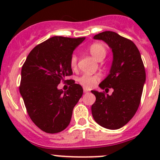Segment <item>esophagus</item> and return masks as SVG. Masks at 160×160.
Segmentation results:
<instances>
[{"label": "esophagus", "mask_w": 160, "mask_h": 160, "mask_svg": "<svg viewBox=\"0 0 160 160\" xmlns=\"http://www.w3.org/2000/svg\"><path fill=\"white\" fill-rule=\"evenodd\" d=\"M83 92H84V93H88V92H89V90L88 89H83Z\"/></svg>", "instance_id": "34e87169"}]
</instances>
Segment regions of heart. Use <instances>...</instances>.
Returning a JSON list of instances; mask_svg holds the SVG:
<instances>
[{
	"mask_svg": "<svg viewBox=\"0 0 160 160\" xmlns=\"http://www.w3.org/2000/svg\"><path fill=\"white\" fill-rule=\"evenodd\" d=\"M89 52L90 54L98 61H101L105 57L106 53H107V50H106L105 46L101 43H93L90 45L89 47ZM77 56L75 54L72 55L70 58V66L71 67L74 68L77 67ZM100 77L97 75H88V74H84V75L81 76L80 78L78 79V82L80 84L84 87L85 88H93L98 81L99 80Z\"/></svg>",
	"mask_w": 160,
	"mask_h": 160,
	"instance_id": "obj_1",
	"label": "heart"
}]
</instances>
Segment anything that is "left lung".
Here are the masks:
<instances>
[{
	"mask_svg": "<svg viewBox=\"0 0 160 160\" xmlns=\"http://www.w3.org/2000/svg\"><path fill=\"white\" fill-rule=\"evenodd\" d=\"M107 43L113 53L109 74L99 87L112 88V94L91 90L96 97L92 105L95 122L108 129L115 130L126 125L139 106L146 71L141 55L133 42L118 33L106 31L93 36Z\"/></svg>",
	"mask_w": 160,
	"mask_h": 160,
	"instance_id": "left-lung-1",
	"label": "left lung"
}]
</instances>
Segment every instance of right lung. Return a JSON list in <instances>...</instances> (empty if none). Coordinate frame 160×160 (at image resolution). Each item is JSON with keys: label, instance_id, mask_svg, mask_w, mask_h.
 <instances>
[{"label": "right lung", "instance_id": "1", "mask_svg": "<svg viewBox=\"0 0 160 160\" xmlns=\"http://www.w3.org/2000/svg\"><path fill=\"white\" fill-rule=\"evenodd\" d=\"M84 39L52 37L30 52L22 67L20 93L30 118L46 133H58L68 126L83 95L82 87L75 83L67 91L57 87L72 74L70 58Z\"/></svg>", "mask_w": 160, "mask_h": 160}]
</instances>
